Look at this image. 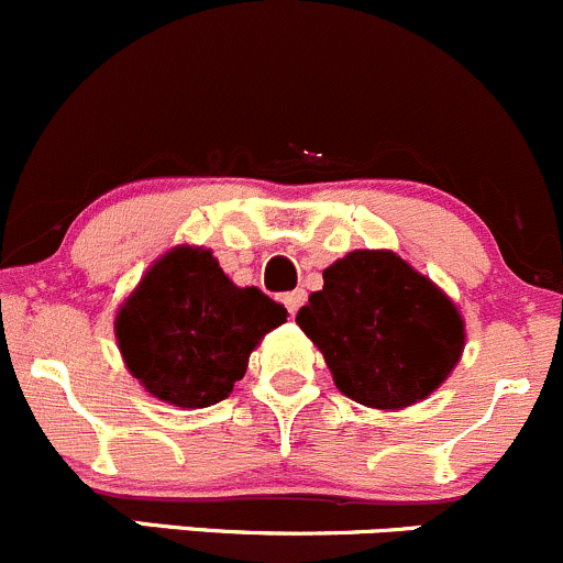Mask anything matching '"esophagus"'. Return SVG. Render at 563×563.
I'll return each mask as SVG.
<instances>
[{
    "label": "esophagus",
    "instance_id": "34e87169",
    "mask_svg": "<svg viewBox=\"0 0 563 563\" xmlns=\"http://www.w3.org/2000/svg\"><path fill=\"white\" fill-rule=\"evenodd\" d=\"M302 302H305V291H291L283 297V305H286V310L291 313V318L297 316V310L302 308Z\"/></svg>",
    "mask_w": 563,
    "mask_h": 563
}]
</instances>
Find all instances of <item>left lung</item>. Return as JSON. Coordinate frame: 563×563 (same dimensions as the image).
Returning a JSON list of instances; mask_svg holds the SVG:
<instances>
[{
  "label": "left lung",
  "mask_w": 563,
  "mask_h": 563,
  "mask_svg": "<svg viewBox=\"0 0 563 563\" xmlns=\"http://www.w3.org/2000/svg\"><path fill=\"white\" fill-rule=\"evenodd\" d=\"M297 323L323 354L334 387L378 411L424 400L465 349L457 305L391 250H351L329 264Z\"/></svg>",
  "instance_id": "obj_1"
}]
</instances>
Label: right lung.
I'll use <instances>...</instances> for the list:
<instances>
[{"label": "right lung", "mask_w": 563, "mask_h": 563, "mask_svg": "<svg viewBox=\"0 0 563 563\" xmlns=\"http://www.w3.org/2000/svg\"><path fill=\"white\" fill-rule=\"evenodd\" d=\"M283 321L286 308L236 286L212 250L176 245L119 305L113 332L124 367L152 397L207 408L231 395L255 345Z\"/></svg>", "instance_id": "obj_1"}]
</instances>
